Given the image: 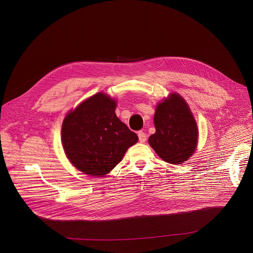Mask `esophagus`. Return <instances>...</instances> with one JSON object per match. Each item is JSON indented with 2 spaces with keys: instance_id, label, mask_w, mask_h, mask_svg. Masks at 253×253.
Returning <instances> with one entry per match:
<instances>
[{
  "instance_id": "34e87169",
  "label": "esophagus",
  "mask_w": 253,
  "mask_h": 253,
  "mask_svg": "<svg viewBox=\"0 0 253 253\" xmlns=\"http://www.w3.org/2000/svg\"><path fill=\"white\" fill-rule=\"evenodd\" d=\"M137 136H138V140L140 142H144L146 140V135H145V133L142 130H139L137 132Z\"/></svg>"
}]
</instances>
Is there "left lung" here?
I'll return each mask as SVG.
<instances>
[{"label": "left lung", "instance_id": "obj_1", "mask_svg": "<svg viewBox=\"0 0 253 253\" xmlns=\"http://www.w3.org/2000/svg\"><path fill=\"white\" fill-rule=\"evenodd\" d=\"M156 133L148 138L161 159L179 165L194 153L197 142L196 123L184 99L171 93L157 107L155 114Z\"/></svg>", "mask_w": 253, "mask_h": 253}]
</instances>
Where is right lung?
<instances>
[{
    "label": "right lung",
    "instance_id": "1",
    "mask_svg": "<svg viewBox=\"0 0 253 253\" xmlns=\"http://www.w3.org/2000/svg\"><path fill=\"white\" fill-rule=\"evenodd\" d=\"M117 104L98 92L67 115L62 127V142L70 162L81 171L104 176L123 159L138 137L115 111Z\"/></svg>",
    "mask_w": 253,
    "mask_h": 253
}]
</instances>
